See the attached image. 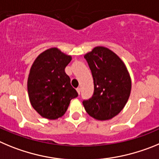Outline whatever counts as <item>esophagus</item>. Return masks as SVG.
I'll return each instance as SVG.
<instances>
[{
	"mask_svg": "<svg viewBox=\"0 0 159 159\" xmlns=\"http://www.w3.org/2000/svg\"><path fill=\"white\" fill-rule=\"evenodd\" d=\"M77 92H78V94H80V93H81V88H80V87H78V88H77Z\"/></svg>",
	"mask_w": 159,
	"mask_h": 159,
	"instance_id": "esophagus-1",
	"label": "esophagus"
}]
</instances>
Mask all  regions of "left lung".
<instances>
[{"label": "left lung", "mask_w": 159, "mask_h": 159, "mask_svg": "<svg viewBox=\"0 0 159 159\" xmlns=\"http://www.w3.org/2000/svg\"><path fill=\"white\" fill-rule=\"evenodd\" d=\"M93 78L92 97L82 101L87 113L99 120H110L125 106L131 93L130 75L115 53L97 47L85 55Z\"/></svg>", "instance_id": "obj_1"}]
</instances>
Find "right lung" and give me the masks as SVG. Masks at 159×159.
I'll return each mask as SVG.
<instances>
[{
	"label": "right lung",
	"instance_id": "obj_1",
	"mask_svg": "<svg viewBox=\"0 0 159 159\" xmlns=\"http://www.w3.org/2000/svg\"><path fill=\"white\" fill-rule=\"evenodd\" d=\"M70 61V56L51 48L39 55L31 66L28 79L30 102L44 118L62 116L71 100L78 96L65 72Z\"/></svg>",
	"mask_w": 159,
	"mask_h": 159
}]
</instances>
